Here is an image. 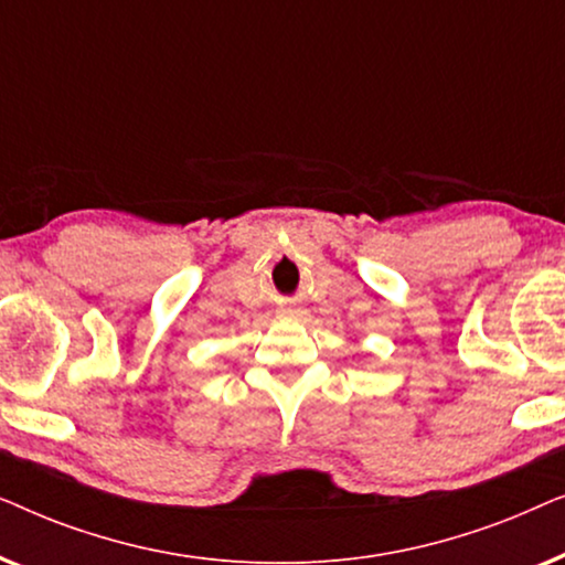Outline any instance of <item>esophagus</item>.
I'll use <instances>...</instances> for the list:
<instances>
[{
	"label": "esophagus",
	"mask_w": 565,
	"mask_h": 565,
	"mask_svg": "<svg viewBox=\"0 0 565 565\" xmlns=\"http://www.w3.org/2000/svg\"><path fill=\"white\" fill-rule=\"evenodd\" d=\"M277 319H285V321H306V319H308V311H306V308H300V306L285 303V306L277 308Z\"/></svg>",
	"instance_id": "1"
}]
</instances>
